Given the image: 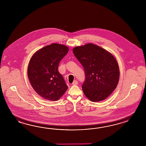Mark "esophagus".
<instances>
[{
    "mask_svg": "<svg viewBox=\"0 0 146 146\" xmlns=\"http://www.w3.org/2000/svg\"><path fill=\"white\" fill-rule=\"evenodd\" d=\"M78 84V81L77 80H74V82H72V84L73 85H77Z\"/></svg>",
    "mask_w": 146,
    "mask_h": 146,
    "instance_id": "obj_1",
    "label": "esophagus"
}]
</instances>
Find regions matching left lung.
<instances>
[{"instance_id": "obj_1", "label": "left lung", "mask_w": 146, "mask_h": 146, "mask_svg": "<svg viewBox=\"0 0 146 146\" xmlns=\"http://www.w3.org/2000/svg\"><path fill=\"white\" fill-rule=\"evenodd\" d=\"M72 51L85 72L86 80L82 86L84 95L95 102L106 99L115 90L119 78L115 57L92 43L75 47Z\"/></svg>"}]
</instances>
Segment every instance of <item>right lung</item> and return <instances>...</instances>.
I'll list each match as a JSON object with an SVG mask.
<instances>
[{"instance_id":"1","label":"right lung","mask_w":146,"mask_h":146,"mask_svg":"<svg viewBox=\"0 0 146 146\" xmlns=\"http://www.w3.org/2000/svg\"><path fill=\"white\" fill-rule=\"evenodd\" d=\"M68 50L64 45L53 43L38 50L31 57L28 78L35 91L44 99L57 101L67 90L58 67Z\"/></svg>"}]
</instances>
